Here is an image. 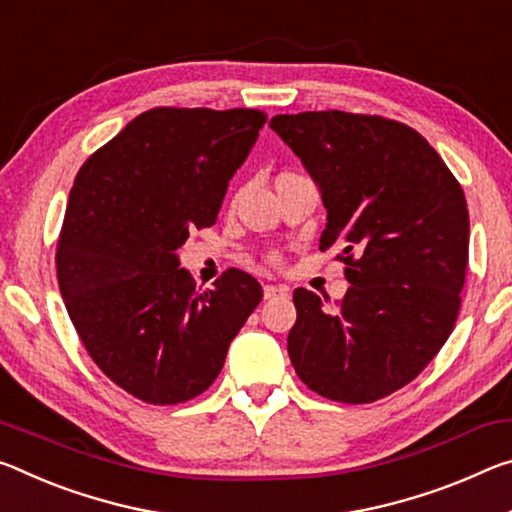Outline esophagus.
Instances as JSON below:
<instances>
[{
	"label": "esophagus",
	"mask_w": 512,
	"mask_h": 512,
	"mask_svg": "<svg viewBox=\"0 0 512 512\" xmlns=\"http://www.w3.org/2000/svg\"><path fill=\"white\" fill-rule=\"evenodd\" d=\"M282 296H289V289L287 287H275V285H266L264 287V298L266 300H275V298H282Z\"/></svg>",
	"instance_id": "obj_1"
}]
</instances>
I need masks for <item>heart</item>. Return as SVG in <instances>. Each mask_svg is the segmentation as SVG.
<instances>
[{
	"instance_id": "1",
	"label": "heart",
	"mask_w": 512,
	"mask_h": 512,
	"mask_svg": "<svg viewBox=\"0 0 512 512\" xmlns=\"http://www.w3.org/2000/svg\"><path fill=\"white\" fill-rule=\"evenodd\" d=\"M285 175H294V173H280L278 177H285ZM269 259H271V262H273V264H278V262H280V255H275V253H273V255L269 257Z\"/></svg>"
}]
</instances>
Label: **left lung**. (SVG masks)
I'll return each mask as SVG.
<instances>
[{"label":"left lung","instance_id":"left-lung-1","mask_svg":"<svg viewBox=\"0 0 512 512\" xmlns=\"http://www.w3.org/2000/svg\"><path fill=\"white\" fill-rule=\"evenodd\" d=\"M271 129L319 184L348 294L294 291L287 348L298 378L339 403H373L415 380L449 339L469 262L460 182L417 129L383 116L305 111Z\"/></svg>","mask_w":512,"mask_h":512}]
</instances>
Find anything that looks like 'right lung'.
Returning a JSON list of instances; mask_svg holds the SVG:
<instances>
[{"label": "right lung", "mask_w": 512, "mask_h": 512, "mask_svg": "<svg viewBox=\"0 0 512 512\" xmlns=\"http://www.w3.org/2000/svg\"><path fill=\"white\" fill-rule=\"evenodd\" d=\"M266 113L157 107L84 161L56 241V278L81 344L127 394L152 405L196 399L262 300L227 269L196 289L175 250L216 223Z\"/></svg>", "instance_id": "add662e5"}]
</instances>
